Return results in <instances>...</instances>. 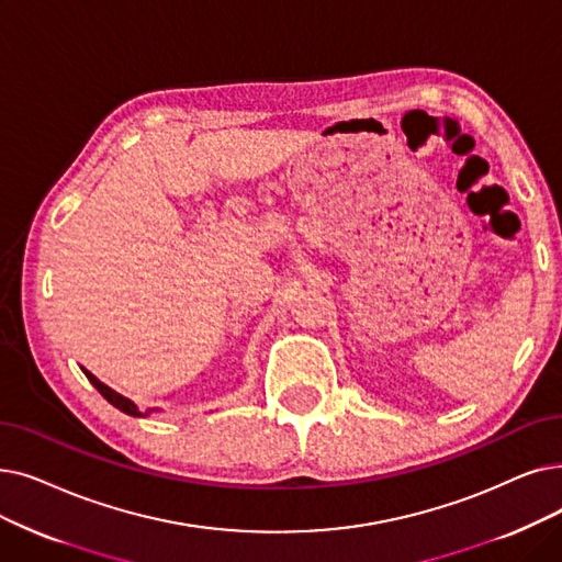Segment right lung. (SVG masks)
I'll return each mask as SVG.
<instances>
[{"label": "right lung", "instance_id": "add662e5", "mask_svg": "<svg viewBox=\"0 0 562 562\" xmlns=\"http://www.w3.org/2000/svg\"><path fill=\"white\" fill-rule=\"evenodd\" d=\"M85 374H87V379L93 383V387L99 390V393L112 404V406H116L119 411H124V413H128V416H135V418H139V416H146V411H139L131 400H126V397H121L119 393H114L112 387H108L105 383H101L99 379H95L91 372H87V370H82Z\"/></svg>", "mask_w": 562, "mask_h": 562}]
</instances>
